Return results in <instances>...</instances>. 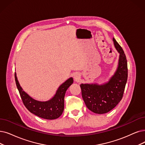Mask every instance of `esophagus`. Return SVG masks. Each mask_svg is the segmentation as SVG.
Listing matches in <instances>:
<instances>
[{
	"label": "esophagus",
	"mask_w": 145,
	"mask_h": 145,
	"mask_svg": "<svg viewBox=\"0 0 145 145\" xmlns=\"http://www.w3.org/2000/svg\"><path fill=\"white\" fill-rule=\"evenodd\" d=\"M73 76H74V78L76 80H78L79 78H80V76H79V74L77 72L74 73L73 74Z\"/></svg>",
	"instance_id": "34e87169"
}]
</instances>
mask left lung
<instances>
[{
  "label": "left lung",
  "instance_id": "left-lung-1",
  "mask_svg": "<svg viewBox=\"0 0 145 145\" xmlns=\"http://www.w3.org/2000/svg\"><path fill=\"white\" fill-rule=\"evenodd\" d=\"M115 49L119 53L117 68L108 81L102 84H81L86 105L91 112L102 114L109 112L122 99L128 77L127 62L124 51L114 37Z\"/></svg>",
  "mask_w": 145,
  "mask_h": 145
}]
</instances>
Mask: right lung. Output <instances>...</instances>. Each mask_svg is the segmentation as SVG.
I'll return each mask as SVG.
<instances>
[{"label":"right lung","instance_id":"obj_1","mask_svg":"<svg viewBox=\"0 0 145 145\" xmlns=\"http://www.w3.org/2000/svg\"><path fill=\"white\" fill-rule=\"evenodd\" d=\"M15 78L22 102L30 112L46 120H55L62 115L64 109V96L67 90L73 83L72 77L69 78L60 85L55 95L46 101L36 100L27 94L20 86L16 72H15Z\"/></svg>","mask_w":145,"mask_h":145}]
</instances>
